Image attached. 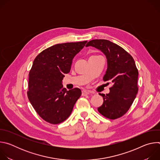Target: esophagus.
Masks as SVG:
<instances>
[{
	"instance_id": "34e87169",
	"label": "esophagus",
	"mask_w": 160,
	"mask_h": 160,
	"mask_svg": "<svg viewBox=\"0 0 160 160\" xmlns=\"http://www.w3.org/2000/svg\"><path fill=\"white\" fill-rule=\"evenodd\" d=\"M90 94V92H88V91H87V90H83L82 91V95L83 96H87Z\"/></svg>"
}]
</instances>
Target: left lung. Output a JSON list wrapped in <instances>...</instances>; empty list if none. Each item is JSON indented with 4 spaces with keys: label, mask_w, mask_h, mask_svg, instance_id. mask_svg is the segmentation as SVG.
<instances>
[{
    "label": "left lung",
    "mask_w": 160,
    "mask_h": 160,
    "mask_svg": "<svg viewBox=\"0 0 160 160\" xmlns=\"http://www.w3.org/2000/svg\"><path fill=\"white\" fill-rule=\"evenodd\" d=\"M86 47L101 50L108 61V68L103 77L111 83L109 94H99L104 102L98 111L104 117L115 120L128 111L138 92V70L132 56L118 45L104 39L89 41Z\"/></svg>",
    "instance_id": "left-lung-1"
}]
</instances>
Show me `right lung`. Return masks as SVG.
<instances>
[{"instance_id":"obj_1","label":"right lung","mask_w":160,"mask_h":160,"mask_svg":"<svg viewBox=\"0 0 160 160\" xmlns=\"http://www.w3.org/2000/svg\"><path fill=\"white\" fill-rule=\"evenodd\" d=\"M87 41L56 44L42 51L29 73L27 95L38 115L45 122L59 124L70 117L82 94L74 88L66 90L62 81L70 72L72 60Z\"/></svg>"}]
</instances>
